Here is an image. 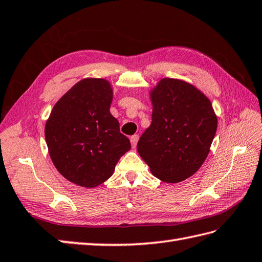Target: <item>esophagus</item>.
Masks as SVG:
<instances>
[{
    "label": "esophagus",
    "mask_w": 262,
    "mask_h": 262,
    "mask_svg": "<svg viewBox=\"0 0 262 262\" xmlns=\"http://www.w3.org/2000/svg\"><path fill=\"white\" fill-rule=\"evenodd\" d=\"M138 140H139V136L138 135H135V136H132L130 138V141H131V144H132L133 148H136L137 143H138Z\"/></svg>",
    "instance_id": "obj_1"
}]
</instances>
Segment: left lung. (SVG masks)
Wrapping results in <instances>:
<instances>
[{
    "instance_id": "1",
    "label": "left lung",
    "mask_w": 262,
    "mask_h": 262,
    "mask_svg": "<svg viewBox=\"0 0 262 262\" xmlns=\"http://www.w3.org/2000/svg\"><path fill=\"white\" fill-rule=\"evenodd\" d=\"M150 98L152 121L138 152L155 177L182 182L200 169L210 152L217 129L212 103L194 85L175 78H162Z\"/></svg>"
}]
</instances>
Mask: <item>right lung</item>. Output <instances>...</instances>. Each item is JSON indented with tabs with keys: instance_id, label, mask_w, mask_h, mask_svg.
Listing matches in <instances>:
<instances>
[{
	"instance_id": "obj_1",
	"label": "right lung",
	"mask_w": 262,
	"mask_h": 262,
	"mask_svg": "<svg viewBox=\"0 0 262 262\" xmlns=\"http://www.w3.org/2000/svg\"><path fill=\"white\" fill-rule=\"evenodd\" d=\"M112 100L108 80L85 78L61 96L46 122L52 162L67 180L82 187L93 188L107 180L131 149L110 112Z\"/></svg>"
}]
</instances>
